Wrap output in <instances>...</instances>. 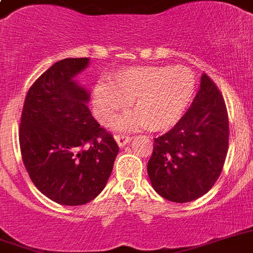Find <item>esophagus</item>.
I'll use <instances>...</instances> for the list:
<instances>
[{
    "mask_svg": "<svg viewBox=\"0 0 253 253\" xmlns=\"http://www.w3.org/2000/svg\"><path fill=\"white\" fill-rule=\"evenodd\" d=\"M116 141H117L118 146L120 147H124L125 145H127L128 142H131L132 137H129V136H126V135H117L116 136Z\"/></svg>",
    "mask_w": 253,
    "mask_h": 253,
    "instance_id": "obj_1",
    "label": "esophagus"
}]
</instances>
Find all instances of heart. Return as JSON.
I'll return each mask as SVG.
<instances>
[{
  "label": "heart",
  "instance_id": "heart-1",
  "mask_svg": "<svg viewBox=\"0 0 253 253\" xmlns=\"http://www.w3.org/2000/svg\"><path fill=\"white\" fill-rule=\"evenodd\" d=\"M197 79L188 68L158 65L136 67L118 73L110 87L99 84L93 93V106L99 121L108 125L131 102L135 113L118 122L122 129L147 127L164 132L180 121L194 98Z\"/></svg>",
  "mask_w": 253,
  "mask_h": 253
}]
</instances>
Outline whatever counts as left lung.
I'll use <instances>...</instances> for the list:
<instances>
[{
  "label": "left lung",
  "instance_id": "left-lung-1",
  "mask_svg": "<svg viewBox=\"0 0 253 253\" xmlns=\"http://www.w3.org/2000/svg\"><path fill=\"white\" fill-rule=\"evenodd\" d=\"M226 103L207 74L192 106L165 135L154 140L147 174L155 192L175 203L208 193L222 172L228 151Z\"/></svg>",
  "mask_w": 253,
  "mask_h": 253
}]
</instances>
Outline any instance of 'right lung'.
Listing matches in <instances>:
<instances>
[{
  "mask_svg": "<svg viewBox=\"0 0 253 253\" xmlns=\"http://www.w3.org/2000/svg\"><path fill=\"white\" fill-rule=\"evenodd\" d=\"M89 58H68L31 85L20 125L22 161L36 188L61 206H83L106 186L118 154L93 118L90 93L76 81Z\"/></svg>",
  "mask_w": 253,
  "mask_h": 253,
  "instance_id": "add662e5",
  "label": "right lung"
}]
</instances>
